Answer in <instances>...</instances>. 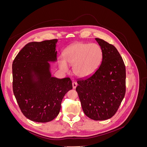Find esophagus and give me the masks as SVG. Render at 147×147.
Returning a JSON list of instances; mask_svg holds the SVG:
<instances>
[{"mask_svg": "<svg viewBox=\"0 0 147 147\" xmlns=\"http://www.w3.org/2000/svg\"><path fill=\"white\" fill-rule=\"evenodd\" d=\"M77 86V83L76 82H72V87H73V88H74V89L76 88Z\"/></svg>", "mask_w": 147, "mask_h": 147, "instance_id": "1", "label": "esophagus"}]
</instances>
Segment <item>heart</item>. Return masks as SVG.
I'll list each match as a JSON object with an SVG mask.
<instances>
[{
    "mask_svg": "<svg viewBox=\"0 0 147 147\" xmlns=\"http://www.w3.org/2000/svg\"><path fill=\"white\" fill-rule=\"evenodd\" d=\"M64 59L59 60L61 69L69 70L68 65L73 66L74 73L80 77H86L94 73L102 58L100 47L95 43H77L64 51Z\"/></svg>",
    "mask_w": 147,
    "mask_h": 147,
    "instance_id": "obj_1",
    "label": "heart"
}]
</instances>
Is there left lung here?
Wrapping results in <instances>:
<instances>
[{"label":"left lung","instance_id":"8db88e82","mask_svg":"<svg viewBox=\"0 0 147 147\" xmlns=\"http://www.w3.org/2000/svg\"><path fill=\"white\" fill-rule=\"evenodd\" d=\"M102 52L100 66L91 76L77 80L76 91L88 117L100 121L116 113L126 93V67L112 44L96 38Z\"/></svg>","mask_w":147,"mask_h":147}]
</instances>
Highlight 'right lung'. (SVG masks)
I'll list each match as a JSON object with an SVG mask.
<instances>
[{
  "label": "right lung",
  "mask_w": 147,
  "mask_h": 147,
  "mask_svg": "<svg viewBox=\"0 0 147 147\" xmlns=\"http://www.w3.org/2000/svg\"><path fill=\"white\" fill-rule=\"evenodd\" d=\"M57 39L28 43L13 62V91L21 112L35 122L58 115L64 96L72 89L70 78L51 77L48 62L57 60Z\"/></svg>",
  "instance_id": "1"
}]
</instances>
